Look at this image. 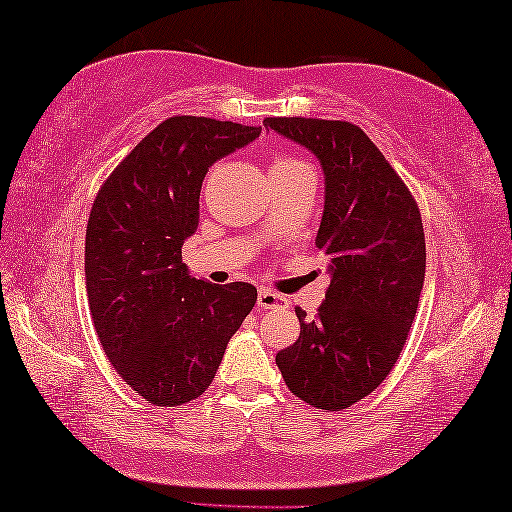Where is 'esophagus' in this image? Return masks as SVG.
<instances>
[{"mask_svg":"<svg viewBox=\"0 0 512 512\" xmlns=\"http://www.w3.org/2000/svg\"><path fill=\"white\" fill-rule=\"evenodd\" d=\"M256 305L260 309H285V307H289V300L285 296L274 294L271 289H260L258 298H256Z\"/></svg>","mask_w":512,"mask_h":512,"instance_id":"34e87169","label":"esophagus"}]
</instances>
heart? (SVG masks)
Wrapping results in <instances>:
<instances>
[{
	"mask_svg": "<svg viewBox=\"0 0 512 512\" xmlns=\"http://www.w3.org/2000/svg\"><path fill=\"white\" fill-rule=\"evenodd\" d=\"M296 165H305L296 156H289V154H276L274 159H271V172L276 170H287V168H296Z\"/></svg>",
	"mask_w": 512,
	"mask_h": 512,
	"instance_id": "heart-1",
	"label": "heart"
}]
</instances>
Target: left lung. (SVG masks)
Instances as JSON below:
<instances>
[{"mask_svg": "<svg viewBox=\"0 0 512 512\" xmlns=\"http://www.w3.org/2000/svg\"><path fill=\"white\" fill-rule=\"evenodd\" d=\"M265 128L305 145L325 172L316 247L331 283L314 320L276 364L296 398L340 411L378 389L398 362L420 302L426 245L420 207L356 123L267 117Z\"/></svg>", "mask_w": 512, "mask_h": 512, "instance_id": "obj_1", "label": "left lung"}]
</instances>
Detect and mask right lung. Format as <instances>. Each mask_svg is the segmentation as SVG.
Listing matches in <instances>:
<instances>
[{"mask_svg": "<svg viewBox=\"0 0 512 512\" xmlns=\"http://www.w3.org/2000/svg\"><path fill=\"white\" fill-rule=\"evenodd\" d=\"M260 130L187 114L165 119L112 170L90 210V316L112 367L156 406L205 393L229 338L256 305L249 283L192 278L181 247L198 227L210 165Z\"/></svg>", "mask_w": 512, "mask_h": 512, "instance_id": "right-lung-1", "label": "right lung"}]
</instances>
